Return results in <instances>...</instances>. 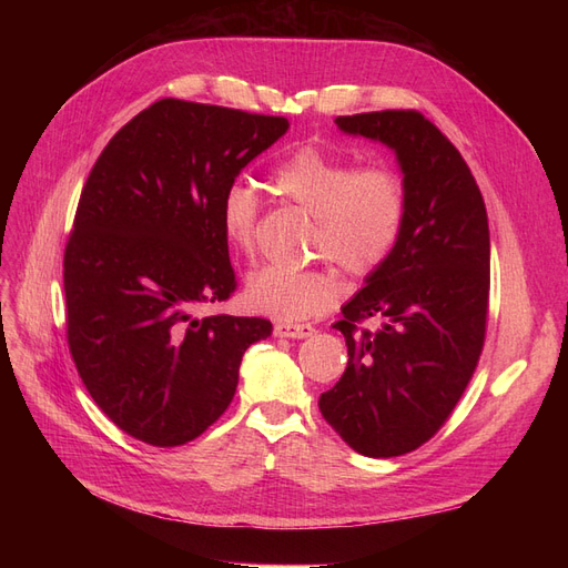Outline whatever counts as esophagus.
I'll return each mask as SVG.
<instances>
[{"mask_svg": "<svg viewBox=\"0 0 568 568\" xmlns=\"http://www.w3.org/2000/svg\"><path fill=\"white\" fill-rule=\"evenodd\" d=\"M313 334H315L313 324H291V322L274 324V336H280V338H307Z\"/></svg>", "mask_w": 568, "mask_h": 568, "instance_id": "34e87169", "label": "esophagus"}]
</instances>
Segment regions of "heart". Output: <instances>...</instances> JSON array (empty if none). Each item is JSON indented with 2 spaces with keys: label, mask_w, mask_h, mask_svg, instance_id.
<instances>
[{
  "label": "heart",
  "mask_w": 568,
  "mask_h": 568,
  "mask_svg": "<svg viewBox=\"0 0 568 568\" xmlns=\"http://www.w3.org/2000/svg\"><path fill=\"white\" fill-rule=\"evenodd\" d=\"M277 192L315 215L313 251L332 257L351 274L382 267L398 246L407 217L400 175L384 165L355 168L351 159L317 146L291 151L272 168ZM261 201L251 186L234 182L220 199L222 236L239 253H253ZM338 277L329 267H257L248 274L244 301L253 313L280 322H303L329 311L338 298Z\"/></svg>",
  "instance_id": "heart-1"
}]
</instances>
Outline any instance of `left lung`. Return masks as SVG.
<instances>
[{
	"label": "left lung",
	"instance_id": "obj_1",
	"mask_svg": "<svg viewBox=\"0 0 568 568\" xmlns=\"http://www.w3.org/2000/svg\"><path fill=\"white\" fill-rule=\"evenodd\" d=\"M341 132L398 159L407 217L398 246L341 307L348 367L320 412L365 457L417 450L450 417L484 351L490 234L486 203L462 153L419 111L338 115ZM376 316V333L356 324Z\"/></svg>",
	"mask_w": 568,
	"mask_h": 568
}]
</instances>
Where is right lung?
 Returning <instances> with one entry per match:
<instances>
[{
	"label": "right lung",
	"mask_w": 568,
	"mask_h": 568,
	"mask_svg": "<svg viewBox=\"0 0 568 568\" xmlns=\"http://www.w3.org/2000/svg\"><path fill=\"white\" fill-rule=\"evenodd\" d=\"M288 130L280 115L161 99L120 128L82 186L63 255L68 348L101 412L175 448L234 398L270 320L194 313L234 288L217 209Z\"/></svg>",
	"instance_id": "obj_1"
}]
</instances>
